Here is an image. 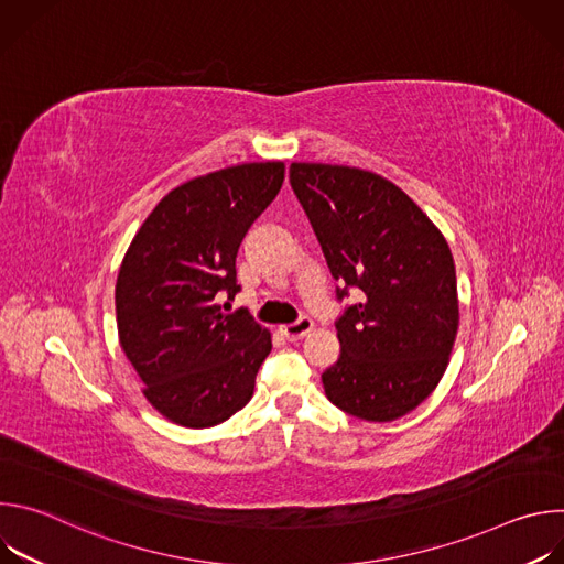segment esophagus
Here are the masks:
<instances>
[{"label": "esophagus", "mask_w": 564, "mask_h": 564, "mask_svg": "<svg viewBox=\"0 0 564 564\" xmlns=\"http://www.w3.org/2000/svg\"><path fill=\"white\" fill-rule=\"evenodd\" d=\"M312 318H307V316H301L299 321H294V324H290V326H281V335L288 339V341H299V339H303L310 330H312Z\"/></svg>", "instance_id": "obj_1"}]
</instances>
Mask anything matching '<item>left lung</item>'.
Listing matches in <instances>:
<instances>
[{
	"mask_svg": "<svg viewBox=\"0 0 564 564\" xmlns=\"http://www.w3.org/2000/svg\"><path fill=\"white\" fill-rule=\"evenodd\" d=\"M290 185L310 218L337 299L341 355L321 379L328 399L366 422L404 417L435 390L459 326L451 248L390 181L344 165L292 163Z\"/></svg>",
	"mask_w": 564,
	"mask_h": 564,
	"instance_id": "1",
	"label": "left lung"
}]
</instances>
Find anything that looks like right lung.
<instances>
[{"instance_id": "add662e5", "label": "right lung", "mask_w": 564, "mask_h": 564, "mask_svg": "<svg viewBox=\"0 0 564 564\" xmlns=\"http://www.w3.org/2000/svg\"><path fill=\"white\" fill-rule=\"evenodd\" d=\"M283 163H248L183 183L147 216L116 283L120 346L149 404L174 424L209 429L252 399L272 337L248 314H225L236 254L276 198Z\"/></svg>"}]
</instances>
